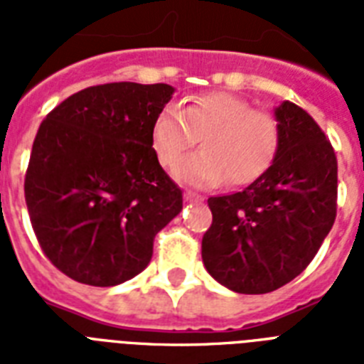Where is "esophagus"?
<instances>
[{"label":"esophagus","instance_id":"obj_1","mask_svg":"<svg viewBox=\"0 0 364 364\" xmlns=\"http://www.w3.org/2000/svg\"><path fill=\"white\" fill-rule=\"evenodd\" d=\"M185 200H188V202H200V200H202V196L196 193H191V191H187V193H185Z\"/></svg>","mask_w":364,"mask_h":364}]
</instances>
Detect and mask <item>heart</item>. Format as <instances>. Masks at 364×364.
I'll return each instance as SVG.
<instances>
[{
    "label": "heart",
    "instance_id": "1",
    "mask_svg": "<svg viewBox=\"0 0 364 364\" xmlns=\"http://www.w3.org/2000/svg\"><path fill=\"white\" fill-rule=\"evenodd\" d=\"M202 136L204 149L173 170L177 181L211 187L227 177L245 185L264 173L279 147V126L268 111L225 92L191 100L183 109L168 105L153 124V149L160 164L176 166Z\"/></svg>",
    "mask_w": 364,
    "mask_h": 364
}]
</instances>
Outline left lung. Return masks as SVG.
<instances>
[{
    "label": "left lung",
    "mask_w": 364,
    "mask_h": 364,
    "mask_svg": "<svg viewBox=\"0 0 364 364\" xmlns=\"http://www.w3.org/2000/svg\"><path fill=\"white\" fill-rule=\"evenodd\" d=\"M279 147L270 168L242 193L208 200L202 238L210 276L234 293L264 294L299 276L336 217L338 164L317 122L293 102L276 111Z\"/></svg>",
    "instance_id": "8db88e82"
}]
</instances>
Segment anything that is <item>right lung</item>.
<instances>
[{
    "label": "right lung",
    "instance_id": "1",
    "mask_svg": "<svg viewBox=\"0 0 364 364\" xmlns=\"http://www.w3.org/2000/svg\"><path fill=\"white\" fill-rule=\"evenodd\" d=\"M170 85L109 82L56 105L31 147L24 194L31 227L60 272L113 287L145 270L154 236L183 210L159 164L153 124Z\"/></svg>",
    "mask_w": 364,
    "mask_h": 364
}]
</instances>
